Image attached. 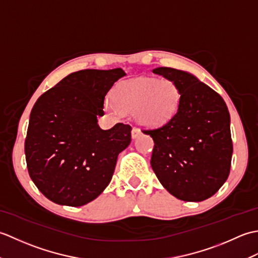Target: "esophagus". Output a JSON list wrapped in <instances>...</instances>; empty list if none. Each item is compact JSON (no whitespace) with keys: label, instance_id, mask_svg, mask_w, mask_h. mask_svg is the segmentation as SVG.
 <instances>
[{"label":"esophagus","instance_id":"esophagus-1","mask_svg":"<svg viewBox=\"0 0 258 258\" xmlns=\"http://www.w3.org/2000/svg\"><path fill=\"white\" fill-rule=\"evenodd\" d=\"M142 134V132H141V130H139V128H136V127H133V130H132V138L133 139H136V138H139V136Z\"/></svg>","mask_w":258,"mask_h":258}]
</instances>
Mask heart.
Wrapping results in <instances>:
<instances>
[{
    "instance_id": "1",
    "label": "heart",
    "mask_w": 258,
    "mask_h": 258,
    "mask_svg": "<svg viewBox=\"0 0 258 258\" xmlns=\"http://www.w3.org/2000/svg\"><path fill=\"white\" fill-rule=\"evenodd\" d=\"M180 91L169 79H136L119 83L114 90V101L105 107L114 115L135 113L140 123L151 127L169 122L177 113Z\"/></svg>"
}]
</instances>
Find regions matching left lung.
I'll list each match as a JSON object with an SVG mask.
<instances>
[{
    "instance_id": "left-lung-1",
    "label": "left lung",
    "mask_w": 258,
    "mask_h": 258,
    "mask_svg": "<svg viewBox=\"0 0 258 258\" xmlns=\"http://www.w3.org/2000/svg\"><path fill=\"white\" fill-rule=\"evenodd\" d=\"M153 73L174 81L180 91L175 116L155 130L151 165L161 184L186 202L210 199L226 182L233 143L231 117L222 96L184 71L157 68Z\"/></svg>"
}]
</instances>
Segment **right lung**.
Instances as JSON below:
<instances>
[{"instance_id":"add662e5","label":"right lung","mask_w":258,"mask_h":258,"mask_svg":"<svg viewBox=\"0 0 258 258\" xmlns=\"http://www.w3.org/2000/svg\"><path fill=\"white\" fill-rule=\"evenodd\" d=\"M122 69L82 70L42 94L33 106L25 139L30 177L59 205L95 200L113 176L117 156L131 143L130 125L102 130L104 100L125 76Z\"/></svg>"}]
</instances>
